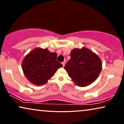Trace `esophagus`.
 Returning <instances> with one entry per match:
<instances>
[{
    "mask_svg": "<svg viewBox=\"0 0 124 124\" xmlns=\"http://www.w3.org/2000/svg\"><path fill=\"white\" fill-rule=\"evenodd\" d=\"M65 61H64V62H62V65H63V67H64V66H65Z\"/></svg>",
    "mask_w": 124,
    "mask_h": 124,
    "instance_id": "34e87169",
    "label": "esophagus"
}]
</instances>
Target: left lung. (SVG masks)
<instances>
[{"mask_svg":"<svg viewBox=\"0 0 124 124\" xmlns=\"http://www.w3.org/2000/svg\"><path fill=\"white\" fill-rule=\"evenodd\" d=\"M70 55L64 69L76 85L85 87L95 81L102 67L99 57L85 47L73 49Z\"/></svg>","mask_w":124,"mask_h":124,"instance_id":"1","label":"left lung"}]
</instances>
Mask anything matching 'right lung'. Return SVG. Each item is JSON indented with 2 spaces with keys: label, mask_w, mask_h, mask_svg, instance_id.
<instances>
[{
  "label": "right lung",
  "mask_w": 124,
  "mask_h": 124,
  "mask_svg": "<svg viewBox=\"0 0 124 124\" xmlns=\"http://www.w3.org/2000/svg\"><path fill=\"white\" fill-rule=\"evenodd\" d=\"M57 54L47 48L34 49L23 59L22 68L27 79L35 85L46 84L62 65L56 60Z\"/></svg>",
  "instance_id": "right-lung-1"
}]
</instances>
